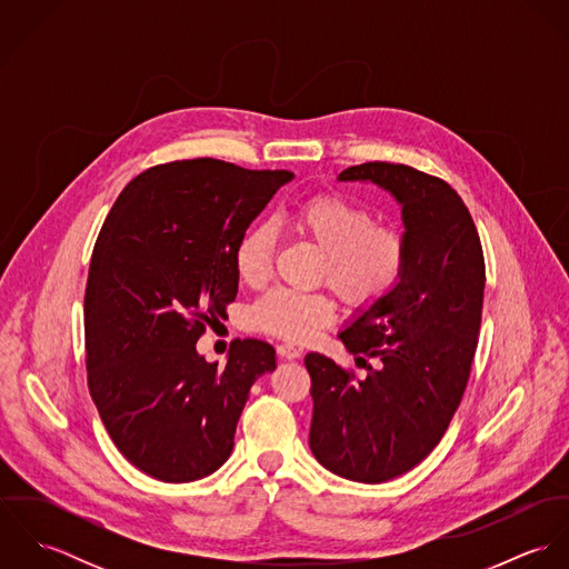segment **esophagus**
Segmentation results:
<instances>
[{
    "instance_id": "esophagus-1",
    "label": "esophagus",
    "mask_w": 569,
    "mask_h": 569,
    "mask_svg": "<svg viewBox=\"0 0 569 569\" xmlns=\"http://www.w3.org/2000/svg\"><path fill=\"white\" fill-rule=\"evenodd\" d=\"M278 355L282 359H298L302 355V350L298 346H293V343H280L278 346Z\"/></svg>"
}]
</instances>
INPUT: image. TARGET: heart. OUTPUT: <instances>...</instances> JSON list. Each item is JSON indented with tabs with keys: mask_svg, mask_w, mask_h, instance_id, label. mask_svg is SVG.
<instances>
[{
	"mask_svg": "<svg viewBox=\"0 0 569 569\" xmlns=\"http://www.w3.org/2000/svg\"><path fill=\"white\" fill-rule=\"evenodd\" d=\"M293 226L326 251L322 278L332 284L343 302L370 307L388 296L406 269L403 234L377 226L370 208L348 197L325 192L302 201ZM276 230L256 223L244 230L234 247V267L247 284H260L271 273ZM249 325L260 332L289 341H305L335 318V300L326 291H298L273 287L249 307Z\"/></svg>",
	"mask_w": 569,
	"mask_h": 569,
	"instance_id": "obj_1",
	"label": "heart"
}]
</instances>
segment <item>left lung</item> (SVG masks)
Returning <instances> with one entry per match:
<instances>
[{
	"mask_svg": "<svg viewBox=\"0 0 569 569\" xmlns=\"http://www.w3.org/2000/svg\"><path fill=\"white\" fill-rule=\"evenodd\" d=\"M339 181H372L403 206L399 284L339 332L366 379L309 352V445L328 471L381 485L422 462L467 390L485 302V251L460 194L406 163L366 162ZM375 358L377 367H368Z\"/></svg>",
	"mask_w": 569,
	"mask_h": 569,
	"instance_id": "left-lung-1",
	"label": "left lung"
}]
</instances>
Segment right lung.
Segmentation results:
<instances>
[{"label":"right lung","instance_id":"right-lung-1","mask_svg":"<svg viewBox=\"0 0 569 569\" xmlns=\"http://www.w3.org/2000/svg\"><path fill=\"white\" fill-rule=\"evenodd\" d=\"M291 179L212 158L160 163L127 183L100 228L84 289L87 386L113 445L156 480L214 473L249 388L276 368L260 339H237L226 366L194 343L237 298V241Z\"/></svg>","mask_w":569,"mask_h":569}]
</instances>
